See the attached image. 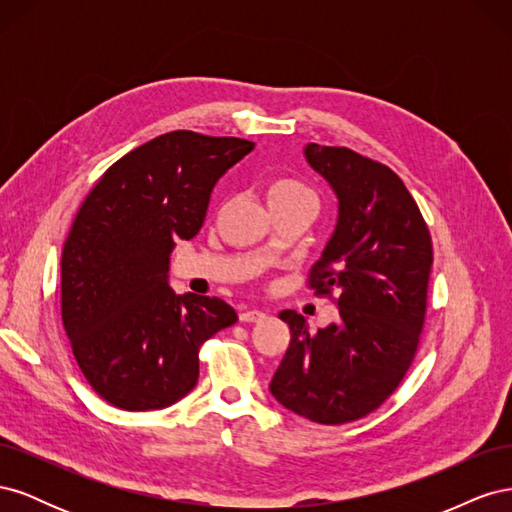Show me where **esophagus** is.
<instances>
[{"instance_id": "obj_1", "label": "esophagus", "mask_w": 512, "mask_h": 512, "mask_svg": "<svg viewBox=\"0 0 512 512\" xmlns=\"http://www.w3.org/2000/svg\"><path fill=\"white\" fill-rule=\"evenodd\" d=\"M262 318H267V309H258V307H243L239 320L241 322H260Z\"/></svg>"}]
</instances>
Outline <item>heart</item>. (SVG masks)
<instances>
[{
    "label": "heart",
    "mask_w": 512,
    "mask_h": 512,
    "mask_svg": "<svg viewBox=\"0 0 512 512\" xmlns=\"http://www.w3.org/2000/svg\"><path fill=\"white\" fill-rule=\"evenodd\" d=\"M269 205L275 203H316L314 190L294 177H277L267 185Z\"/></svg>",
    "instance_id": "heart-1"
}]
</instances>
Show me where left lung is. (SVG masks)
Returning <instances> with one entry per match:
<instances>
[{
  "label": "left lung",
  "mask_w": 512,
  "mask_h": 512,
  "mask_svg": "<svg viewBox=\"0 0 512 512\" xmlns=\"http://www.w3.org/2000/svg\"><path fill=\"white\" fill-rule=\"evenodd\" d=\"M339 198L333 237L307 275L339 307L318 333L294 309L290 346L271 380L280 404L307 421L344 425L378 410L408 374L427 312L433 247L416 200L393 170L348 147H305Z\"/></svg>",
  "instance_id": "left-lung-1"
}]
</instances>
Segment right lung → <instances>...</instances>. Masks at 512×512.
I'll return each instance as SVG.
<instances>
[{
    "mask_svg": "<svg viewBox=\"0 0 512 512\" xmlns=\"http://www.w3.org/2000/svg\"><path fill=\"white\" fill-rule=\"evenodd\" d=\"M254 149L235 136L175 130L104 170L61 254V322L85 380L108 404H175L198 380V352L237 322L218 297H175L168 256L205 222L213 185Z\"/></svg>",
    "mask_w": 512,
    "mask_h": 512,
    "instance_id": "add662e5",
    "label": "right lung"
}]
</instances>
